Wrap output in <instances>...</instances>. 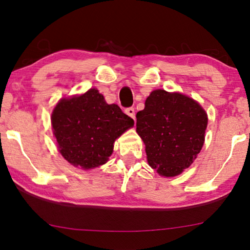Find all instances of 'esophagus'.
I'll list each match as a JSON object with an SVG mask.
<instances>
[{
    "label": "esophagus",
    "instance_id": "34e87169",
    "mask_svg": "<svg viewBox=\"0 0 250 250\" xmlns=\"http://www.w3.org/2000/svg\"><path fill=\"white\" fill-rule=\"evenodd\" d=\"M125 112L126 115H128L129 117L132 118L133 120L135 119V112H134V108H132V107H130V108H126V109L125 110Z\"/></svg>",
    "mask_w": 250,
    "mask_h": 250
}]
</instances>
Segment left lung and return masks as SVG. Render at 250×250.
<instances>
[{
    "label": "left lung",
    "mask_w": 250,
    "mask_h": 250,
    "mask_svg": "<svg viewBox=\"0 0 250 250\" xmlns=\"http://www.w3.org/2000/svg\"><path fill=\"white\" fill-rule=\"evenodd\" d=\"M207 115L181 94L152 91L137 113V132L146 145L147 162L163 176L181 174L204 145Z\"/></svg>",
    "instance_id": "obj_1"
}]
</instances>
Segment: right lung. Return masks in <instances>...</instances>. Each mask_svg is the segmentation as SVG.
I'll return each mask as SVG.
<instances>
[{
  "label": "right lung",
  "instance_id": "1",
  "mask_svg": "<svg viewBox=\"0 0 250 250\" xmlns=\"http://www.w3.org/2000/svg\"><path fill=\"white\" fill-rule=\"evenodd\" d=\"M133 119L118 104H108L97 89L62 99L52 115V125L62 155L75 167L103 166L112 153L113 143Z\"/></svg>",
  "mask_w": 250,
  "mask_h": 250
}]
</instances>
